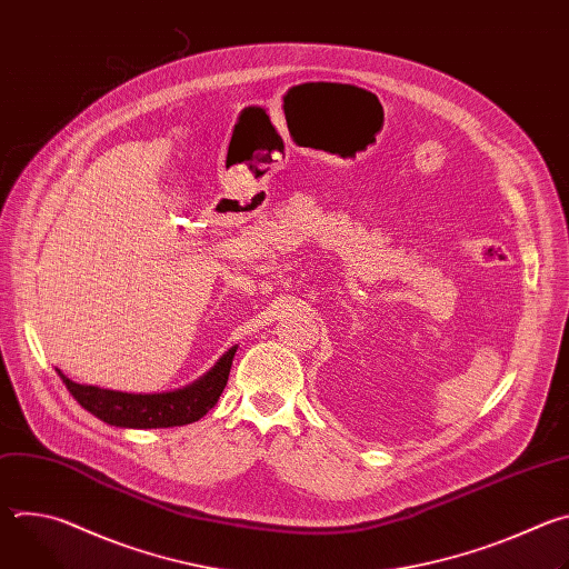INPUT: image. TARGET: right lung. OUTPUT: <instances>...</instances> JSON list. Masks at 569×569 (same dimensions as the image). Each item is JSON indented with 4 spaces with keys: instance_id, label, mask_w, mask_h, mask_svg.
I'll use <instances>...</instances> for the list:
<instances>
[{
    "instance_id": "1",
    "label": "right lung",
    "mask_w": 569,
    "mask_h": 569,
    "mask_svg": "<svg viewBox=\"0 0 569 569\" xmlns=\"http://www.w3.org/2000/svg\"><path fill=\"white\" fill-rule=\"evenodd\" d=\"M238 347H231L220 360L198 380L187 387L161 393H128L114 389H101L94 385H80L60 373L69 393L80 402V408L92 412L108 426L150 430L176 428L200 421L218 402L231 369V360Z\"/></svg>"
}]
</instances>
